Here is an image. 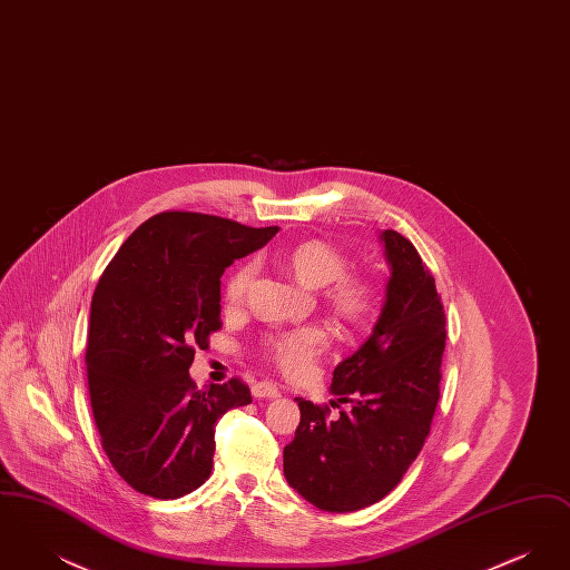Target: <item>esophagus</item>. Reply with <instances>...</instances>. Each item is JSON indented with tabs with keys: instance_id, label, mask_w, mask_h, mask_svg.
Here are the masks:
<instances>
[{
	"instance_id": "esophagus-1",
	"label": "esophagus",
	"mask_w": 570,
	"mask_h": 570,
	"mask_svg": "<svg viewBox=\"0 0 570 570\" xmlns=\"http://www.w3.org/2000/svg\"><path fill=\"white\" fill-rule=\"evenodd\" d=\"M252 395L256 397V400H275V397H279V389L273 384V382H256L254 386H252Z\"/></svg>"
}]
</instances>
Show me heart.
<instances>
[{
	"label": "heart",
	"instance_id": "1",
	"mask_svg": "<svg viewBox=\"0 0 570 570\" xmlns=\"http://www.w3.org/2000/svg\"><path fill=\"white\" fill-rule=\"evenodd\" d=\"M284 267L307 288H322L326 305L348 323L363 321L374 305V286L358 273H346L348 256L325 239H305L284 254ZM252 265H244L226 284V303L237 307L244 303L252 282ZM326 348V331L309 325L279 331L265 337L263 353L288 376L305 374Z\"/></svg>",
	"mask_w": 570,
	"mask_h": 570
}]
</instances>
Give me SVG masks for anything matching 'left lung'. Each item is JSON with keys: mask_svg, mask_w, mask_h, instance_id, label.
I'll list each match as a JSON object with an SVG mask.
<instances>
[{"mask_svg": "<svg viewBox=\"0 0 570 570\" xmlns=\"http://www.w3.org/2000/svg\"><path fill=\"white\" fill-rule=\"evenodd\" d=\"M389 282L379 321L365 344L331 380V406L297 397L295 440L284 446V476L309 504L353 513L397 488L430 434L444 353V307L434 275L397 230H382Z\"/></svg>", "mask_w": 570, "mask_h": 570, "instance_id": "8db88e82", "label": "left lung"}]
</instances>
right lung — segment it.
<instances>
[{
	"label": "right lung",
	"instance_id": "1",
	"mask_svg": "<svg viewBox=\"0 0 570 570\" xmlns=\"http://www.w3.org/2000/svg\"><path fill=\"white\" fill-rule=\"evenodd\" d=\"M277 230L164 212L102 273L85 353L89 397L102 449L136 491L175 500L200 488L214 468L217 419L252 402L242 380L198 389L188 370L222 326V273Z\"/></svg>",
	"mask_w": 570,
	"mask_h": 570
}]
</instances>
